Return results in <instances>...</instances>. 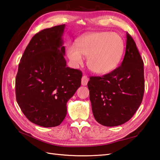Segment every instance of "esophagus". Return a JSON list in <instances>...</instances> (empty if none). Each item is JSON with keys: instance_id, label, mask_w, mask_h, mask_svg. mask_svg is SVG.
Instances as JSON below:
<instances>
[{"instance_id": "esophagus-1", "label": "esophagus", "mask_w": 160, "mask_h": 160, "mask_svg": "<svg viewBox=\"0 0 160 160\" xmlns=\"http://www.w3.org/2000/svg\"><path fill=\"white\" fill-rule=\"evenodd\" d=\"M88 81H89V78H88L86 75H84L82 78V80H81V84H82V85L83 86L87 85Z\"/></svg>"}]
</instances>
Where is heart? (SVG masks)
<instances>
[{"instance_id": "heart-1", "label": "heart", "mask_w": 160, "mask_h": 160, "mask_svg": "<svg viewBox=\"0 0 160 160\" xmlns=\"http://www.w3.org/2000/svg\"><path fill=\"white\" fill-rule=\"evenodd\" d=\"M124 52V41L115 32L91 33L80 38L76 48L70 46L67 54L75 66L82 63V56L87 57L89 70L97 74H106L117 67Z\"/></svg>"}]
</instances>
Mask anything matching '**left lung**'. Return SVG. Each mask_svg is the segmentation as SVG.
Returning <instances> with one entry per match:
<instances>
[{
    "label": "left lung",
    "instance_id": "1",
    "mask_svg": "<svg viewBox=\"0 0 160 160\" xmlns=\"http://www.w3.org/2000/svg\"><path fill=\"white\" fill-rule=\"evenodd\" d=\"M87 86L93 116L98 123L115 127L133 116L143 99L144 62L128 33L121 65L102 77H90Z\"/></svg>",
    "mask_w": 160,
    "mask_h": 160
}]
</instances>
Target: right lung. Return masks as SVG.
<instances>
[{
  "mask_svg": "<svg viewBox=\"0 0 160 160\" xmlns=\"http://www.w3.org/2000/svg\"><path fill=\"white\" fill-rule=\"evenodd\" d=\"M64 28L55 26L33 36L18 65L17 102L26 118L40 127L62 123L68 100L81 85V71L67 67L64 59Z\"/></svg>",
  "mask_w": 160,
  "mask_h": 160,
  "instance_id": "obj_1",
  "label": "right lung"
}]
</instances>
